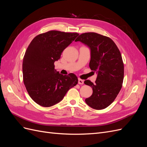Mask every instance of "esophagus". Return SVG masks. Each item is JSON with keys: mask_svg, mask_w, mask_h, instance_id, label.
<instances>
[{"mask_svg": "<svg viewBox=\"0 0 147 147\" xmlns=\"http://www.w3.org/2000/svg\"><path fill=\"white\" fill-rule=\"evenodd\" d=\"M78 84H83V83H84V81L83 80H82V79H78Z\"/></svg>", "mask_w": 147, "mask_h": 147, "instance_id": "esophagus-1", "label": "esophagus"}]
</instances>
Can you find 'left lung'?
<instances>
[{"instance_id": "obj_1", "label": "left lung", "mask_w": 147, "mask_h": 147, "mask_svg": "<svg viewBox=\"0 0 147 147\" xmlns=\"http://www.w3.org/2000/svg\"><path fill=\"white\" fill-rule=\"evenodd\" d=\"M81 42L91 51L90 67L97 73L95 84L90 80L84 83L92 88V95L85 99L91 108L102 110L109 107L122 87L124 64L121 55L112 39L95 32L80 35L75 42Z\"/></svg>"}]
</instances>
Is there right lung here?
Listing matches in <instances>:
<instances>
[{
    "label": "right lung",
    "mask_w": 147,
    "mask_h": 147,
    "mask_svg": "<svg viewBox=\"0 0 147 147\" xmlns=\"http://www.w3.org/2000/svg\"><path fill=\"white\" fill-rule=\"evenodd\" d=\"M78 35L50 30L38 35L29 44L23 61V82L37 104L48 107L57 104L78 83L76 75L59 74L54 63Z\"/></svg>",
    "instance_id": "right-lung-1"
}]
</instances>
